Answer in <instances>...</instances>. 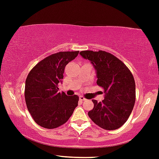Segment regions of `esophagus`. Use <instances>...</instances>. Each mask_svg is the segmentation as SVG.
I'll return each mask as SVG.
<instances>
[{
    "label": "esophagus",
    "instance_id": "obj_1",
    "mask_svg": "<svg viewBox=\"0 0 159 159\" xmlns=\"http://www.w3.org/2000/svg\"><path fill=\"white\" fill-rule=\"evenodd\" d=\"M79 99H80V100H81V101H84V100H86V99H85L84 97H82V96H80V97H79Z\"/></svg>",
    "mask_w": 159,
    "mask_h": 159
}]
</instances>
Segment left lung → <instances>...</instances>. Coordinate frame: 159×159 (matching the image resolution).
Masks as SVG:
<instances>
[{"label": "left lung", "instance_id": "left-lung-1", "mask_svg": "<svg viewBox=\"0 0 159 159\" xmlns=\"http://www.w3.org/2000/svg\"><path fill=\"white\" fill-rule=\"evenodd\" d=\"M80 54L93 64L97 71V84L105 93L102 102L92 100L94 107L89 111V117L105 130L121 128L128 119L135 103L133 75L122 61L108 52L83 50Z\"/></svg>", "mask_w": 159, "mask_h": 159}]
</instances>
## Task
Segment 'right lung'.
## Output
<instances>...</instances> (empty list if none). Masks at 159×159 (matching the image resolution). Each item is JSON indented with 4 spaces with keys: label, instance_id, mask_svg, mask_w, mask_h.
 Returning <instances> with one entry per match:
<instances>
[{
    "label": "right lung",
    "instance_id": "add662e5",
    "mask_svg": "<svg viewBox=\"0 0 159 159\" xmlns=\"http://www.w3.org/2000/svg\"><path fill=\"white\" fill-rule=\"evenodd\" d=\"M79 51L53 53L40 61L28 75L25 99L34 121L44 128H58L69 120L78 106L79 97L58 91L66 66Z\"/></svg>",
    "mask_w": 159,
    "mask_h": 159
}]
</instances>
